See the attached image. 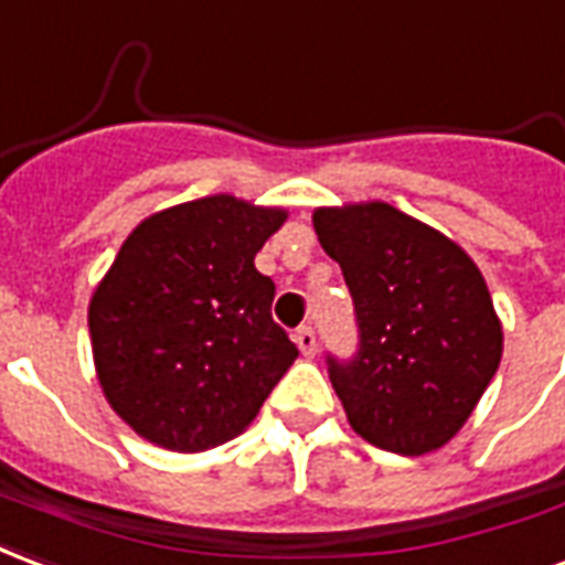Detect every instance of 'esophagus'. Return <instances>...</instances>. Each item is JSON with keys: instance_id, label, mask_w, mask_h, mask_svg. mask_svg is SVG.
Returning <instances> with one entry per match:
<instances>
[{"instance_id": "1", "label": "esophagus", "mask_w": 565, "mask_h": 565, "mask_svg": "<svg viewBox=\"0 0 565 565\" xmlns=\"http://www.w3.org/2000/svg\"><path fill=\"white\" fill-rule=\"evenodd\" d=\"M295 343H298V349L307 358H312L319 352V345H316V331H312L310 324H300L298 331H295Z\"/></svg>"}]
</instances>
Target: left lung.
<instances>
[{
    "label": "left lung",
    "mask_w": 565,
    "mask_h": 565,
    "mask_svg": "<svg viewBox=\"0 0 565 565\" xmlns=\"http://www.w3.org/2000/svg\"><path fill=\"white\" fill-rule=\"evenodd\" d=\"M312 225L355 303L358 352L328 355L352 430L394 455L443 448L502 358L481 270L446 234L382 201L316 210Z\"/></svg>",
    "instance_id": "8db88e82"
}]
</instances>
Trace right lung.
Instances as JSON below:
<instances>
[{
  "instance_id": "right-lung-1",
  "label": "right lung",
  "mask_w": 565,
  "mask_h": 565,
  "mask_svg": "<svg viewBox=\"0 0 565 565\" xmlns=\"http://www.w3.org/2000/svg\"><path fill=\"white\" fill-rule=\"evenodd\" d=\"M286 210L210 195L152 213L119 246L89 300L105 397L171 451L228 443L253 422L298 345L274 322V279L255 253Z\"/></svg>"
}]
</instances>
